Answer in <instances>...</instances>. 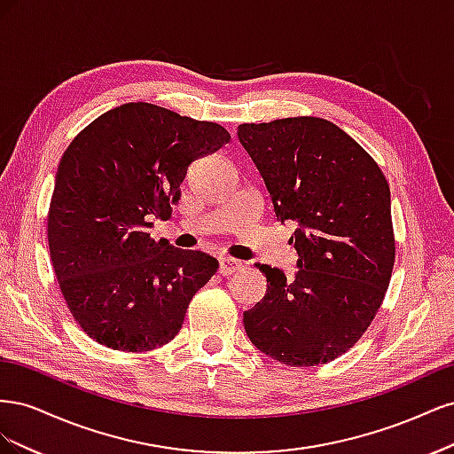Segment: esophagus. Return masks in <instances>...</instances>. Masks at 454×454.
I'll return each mask as SVG.
<instances>
[{"label": "esophagus", "mask_w": 454, "mask_h": 454, "mask_svg": "<svg viewBox=\"0 0 454 454\" xmlns=\"http://www.w3.org/2000/svg\"><path fill=\"white\" fill-rule=\"evenodd\" d=\"M242 269V263L237 259L232 257H219V274H223V277H231V274H235Z\"/></svg>", "instance_id": "esophagus-1"}]
</instances>
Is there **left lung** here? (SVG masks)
I'll use <instances>...</instances> for the list:
<instances>
[{"label": "left lung", "mask_w": 454, "mask_h": 454, "mask_svg": "<svg viewBox=\"0 0 454 454\" xmlns=\"http://www.w3.org/2000/svg\"><path fill=\"white\" fill-rule=\"evenodd\" d=\"M239 140L267 185L278 222H295L294 278L269 265L267 292L244 312L254 347L292 367L352 348L388 290L395 240L390 187L367 151L332 121L244 122Z\"/></svg>", "instance_id": "1"}]
</instances>
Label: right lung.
<instances>
[{
	"mask_svg": "<svg viewBox=\"0 0 454 454\" xmlns=\"http://www.w3.org/2000/svg\"><path fill=\"white\" fill-rule=\"evenodd\" d=\"M231 140L210 121L130 102L81 130L59 164L47 237L74 320L100 345L147 352L182 329L191 299L219 263L199 250L153 240L189 164Z\"/></svg>",
	"mask_w": 454,
	"mask_h": 454,
	"instance_id": "1",
	"label": "right lung"
}]
</instances>
